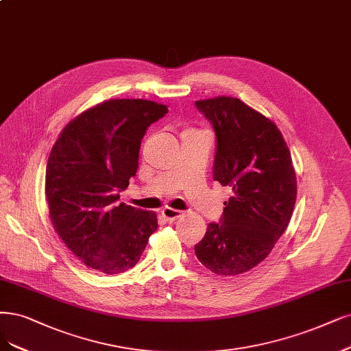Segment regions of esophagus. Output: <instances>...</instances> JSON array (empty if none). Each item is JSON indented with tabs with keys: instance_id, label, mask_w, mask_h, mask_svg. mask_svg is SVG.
<instances>
[{
	"instance_id": "esophagus-1",
	"label": "esophagus",
	"mask_w": 351,
	"mask_h": 351,
	"mask_svg": "<svg viewBox=\"0 0 351 351\" xmlns=\"http://www.w3.org/2000/svg\"><path fill=\"white\" fill-rule=\"evenodd\" d=\"M162 215L163 218H166V221H175V219H178L180 215H182V211L166 206V208L162 210Z\"/></svg>"
}]
</instances>
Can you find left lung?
Returning a JSON list of instances; mask_svg holds the SVG:
<instances>
[{
    "label": "left lung",
    "instance_id": "obj_1",
    "mask_svg": "<svg viewBox=\"0 0 351 351\" xmlns=\"http://www.w3.org/2000/svg\"><path fill=\"white\" fill-rule=\"evenodd\" d=\"M217 137L214 180L230 186L219 223L195 245L198 261L221 276L244 274L269 256L287 230L296 199V176L282 133L239 98L195 102Z\"/></svg>",
    "mask_w": 351,
    "mask_h": 351
}]
</instances>
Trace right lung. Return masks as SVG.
Wrapping results in <instances>:
<instances>
[{
    "label": "right lung",
    "instance_id": "obj_1",
    "mask_svg": "<svg viewBox=\"0 0 351 351\" xmlns=\"http://www.w3.org/2000/svg\"><path fill=\"white\" fill-rule=\"evenodd\" d=\"M167 112L147 99H108L62 130L46 167L53 228L82 263L101 274L132 269L158 228L153 211L119 204L138 167L146 130Z\"/></svg>",
    "mask_w": 351,
    "mask_h": 351
}]
</instances>
